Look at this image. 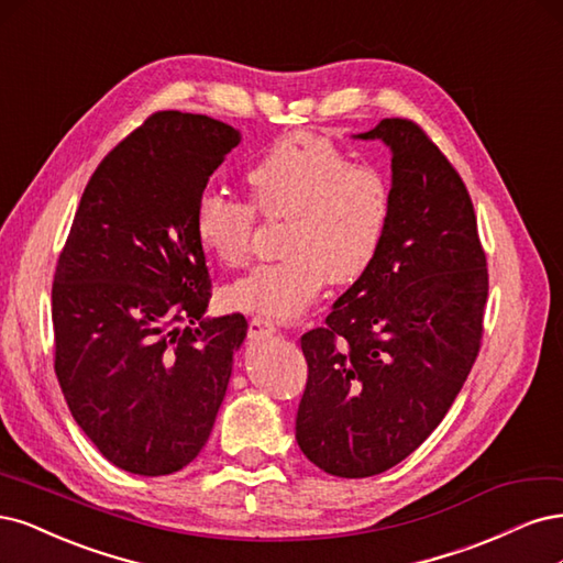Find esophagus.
<instances>
[{
    "instance_id": "34e87169",
    "label": "esophagus",
    "mask_w": 563,
    "mask_h": 563,
    "mask_svg": "<svg viewBox=\"0 0 563 563\" xmlns=\"http://www.w3.org/2000/svg\"><path fill=\"white\" fill-rule=\"evenodd\" d=\"M250 336L252 339H266V336H274V332H276V328H274V322L271 320H264V318H252L250 320Z\"/></svg>"
}]
</instances>
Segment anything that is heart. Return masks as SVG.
<instances>
[{"label": "heart", "mask_w": 563, "mask_h": 563, "mask_svg": "<svg viewBox=\"0 0 563 563\" xmlns=\"http://www.w3.org/2000/svg\"><path fill=\"white\" fill-rule=\"evenodd\" d=\"M252 205L271 222L287 220L285 257L252 268L227 289L231 308L292 320L324 283L349 285L365 276L390 222L393 196L376 168L355 166L330 140L287 135L250 166ZM198 243L227 266L247 262L255 209L241 198L206 189L196 201Z\"/></svg>", "instance_id": "obj_1"}]
</instances>
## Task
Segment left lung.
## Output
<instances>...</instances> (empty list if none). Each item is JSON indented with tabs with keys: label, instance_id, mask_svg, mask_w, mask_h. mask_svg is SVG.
<instances>
[{
	"label": "left lung",
	"instance_id": "left-lung-1",
	"mask_svg": "<svg viewBox=\"0 0 563 563\" xmlns=\"http://www.w3.org/2000/svg\"><path fill=\"white\" fill-rule=\"evenodd\" d=\"M390 150V222L365 276L324 328L301 336L303 456L336 477H372L438 428L479 353L486 257L467 189L419 125L384 119L353 135Z\"/></svg>",
	"mask_w": 563,
	"mask_h": 563
}]
</instances>
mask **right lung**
<instances>
[{
	"instance_id": "1",
	"label": "right lung",
	"mask_w": 563,
	"mask_h": 563,
	"mask_svg": "<svg viewBox=\"0 0 563 563\" xmlns=\"http://www.w3.org/2000/svg\"><path fill=\"white\" fill-rule=\"evenodd\" d=\"M241 131L158 112L102 158L53 278L56 374L102 456L173 475L206 446L227 395L241 313L208 318L196 201Z\"/></svg>"
}]
</instances>
